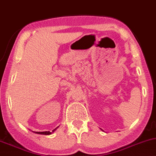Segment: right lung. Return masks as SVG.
Returning <instances> with one entry per match:
<instances>
[{
    "instance_id": "right-lung-1",
    "label": "right lung",
    "mask_w": 156,
    "mask_h": 156,
    "mask_svg": "<svg viewBox=\"0 0 156 156\" xmlns=\"http://www.w3.org/2000/svg\"><path fill=\"white\" fill-rule=\"evenodd\" d=\"M57 128H55V129H53L52 132H55V130H56V129H57ZM52 132H50V131H46V132H35V133L39 134H45V135H48V134H52Z\"/></svg>"
}]
</instances>
